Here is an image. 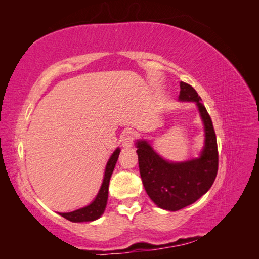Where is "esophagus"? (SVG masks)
<instances>
[{
	"mask_svg": "<svg viewBox=\"0 0 259 259\" xmlns=\"http://www.w3.org/2000/svg\"><path fill=\"white\" fill-rule=\"evenodd\" d=\"M134 139H135V133L134 132L132 131H125L123 135H122V145L124 147H126V149H128V147H132V145H133V142H134Z\"/></svg>",
	"mask_w": 259,
	"mask_h": 259,
	"instance_id": "1",
	"label": "esophagus"
}]
</instances>
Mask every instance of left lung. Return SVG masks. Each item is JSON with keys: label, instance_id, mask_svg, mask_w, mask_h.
Segmentation results:
<instances>
[{"label": "left lung", "instance_id": "1", "mask_svg": "<svg viewBox=\"0 0 259 259\" xmlns=\"http://www.w3.org/2000/svg\"><path fill=\"white\" fill-rule=\"evenodd\" d=\"M180 102L196 103L203 123L204 144L194 159L172 162L157 154L146 140H137L136 153L142 182L157 207L178 211L196 202L212 186L218 172V147L212 122L194 88L181 81Z\"/></svg>", "mask_w": 259, "mask_h": 259}]
</instances>
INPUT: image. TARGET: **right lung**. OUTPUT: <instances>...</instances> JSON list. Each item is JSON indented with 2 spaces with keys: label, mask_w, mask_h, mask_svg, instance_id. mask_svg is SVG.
I'll return each mask as SVG.
<instances>
[{
  "label": "right lung",
  "mask_w": 259,
  "mask_h": 259,
  "mask_svg": "<svg viewBox=\"0 0 259 259\" xmlns=\"http://www.w3.org/2000/svg\"><path fill=\"white\" fill-rule=\"evenodd\" d=\"M119 153H120V149L117 147V149L113 152V154L110 155L106 164V167H105L103 183L102 186H100V189L96 198L93 200V202L86 205V207L71 211V212H59L61 217L66 218L69 221H72V223H89V221L97 220L98 218L102 217V214L104 213L105 208H106V204H107L109 180L113 174L116 162L118 160Z\"/></svg>",
  "instance_id": "obj_1"
}]
</instances>
